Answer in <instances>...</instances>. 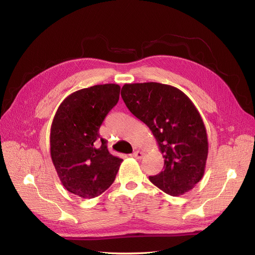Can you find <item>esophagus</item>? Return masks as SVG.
Returning <instances> with one entry per match:
<instances>
[{"label":"esophagus","mask_w":255,"mask_h":255,"mask_svg":"<svg viewBox=\"0 0 255 255\" xmlns=\"http://www.w3.org/2000/svg\"><path fill=\"white\" fill-rule=\"evenodd\" d=\"M130 156L134 157V158L140 159V158H142V157H143V153H142L141 151H135V152H134Z\"/></svg>","instance_id":"obj_1"}]
</instances>
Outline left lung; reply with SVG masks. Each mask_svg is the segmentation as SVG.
I'll return each instance as SVG.
<instances>
[{"mask_svg": "<svg viewBox=\"0 0 255 255\" xmlns=\"http://www.w3.org/2000/svg\"><path fill=\"white\" fill-rule=\"evenodd\" d=\"M121 97L129 112L150 128L165 158V168L150 181L177 197L201 181L208 154L201 115L184 92L160 83L125 84Z\"/></svg>", "mask_w": 255, "mask_h": 255, "instance_id": "8db88e82", "label": "left lung"}]
</instances>
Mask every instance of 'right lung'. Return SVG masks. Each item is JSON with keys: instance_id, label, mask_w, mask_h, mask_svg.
I'll return each instance as SVG.
<instances>
[{"instance_id": "right-lung-1", "label": "right lung", "mask_w": 255, "mask_h": 255, "mask_svg": "<svg viewBox=\"0 0 255 255\" xmlns=\"http://www.w3.org/2000/svg\"><path fill=\"white\" fill-rule=\"evenodd\" d=\"M120 86L95 85L69 95L54 116L50 152L61 184L83 199L100 196L116 179L122 159L107 149L99 128L117 104Z\"/></svg>"}]
</instances>
